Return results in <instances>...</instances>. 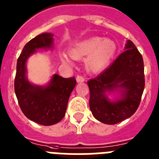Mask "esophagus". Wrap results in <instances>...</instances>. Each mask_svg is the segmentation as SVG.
Segmentation results:
<instances>
[{
    "instance_id": "obj_1",
    "label": "esophagus",
    "mask_w": 159,
    "mask_h": 159,
    "mask_svg": "<svg viewBox=\"0 0 159 159\" xmlns=\"http://www.w3.org/2000/svg\"><path fill=\"white\" fill-rule=\"evenodd\" d=\"M76 80H77L78 82H83V81H85V78H84L82 76L78 75L77 76V78H76Z\"/></svg>"
}]
</instances>
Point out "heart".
Listing matches in <instances>:
<instances>
[{
    "label": "heart",
    "mask_w": 159,
    "mask_h": 159,
    "mask_svg": "<svg viewBox=\"0 0 159 159\" xmlns=\"http://www.w3.org/2000/svg\"><path fill=\"white\" fill-rule=\"evenodd\" d=\"M118 45L113 39L102 37H92L75 42L69 49V54L73 59L85 60V67L88 72L98 73L106 69L115 56ZM64 63H71L66 55H61Z\"/></svg>",
    "instance_id": "1"
}]
</instances>
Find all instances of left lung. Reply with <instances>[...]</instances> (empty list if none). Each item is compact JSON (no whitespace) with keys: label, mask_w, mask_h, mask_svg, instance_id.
Masks as SVG:
<instances>
[{"label":"left lung","mask_w":159,"mask_h":159,"mask_svg":"<svg viewBox=\"0 0 159 159\" xmlns=\"http://www.w3.org/2000/svg\"><path fill=\"white\" fill-rule=\"evenodd\" d=\"M124 50L102 74L87 81L91 112L97 120L108 125L133 115L144 90L143 57L129 40ZM108 94L114 95V100L108 98Z\"/></svg>","instance_id":"left-lung-1"}]
</instances>
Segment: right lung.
<instances>
[{"mask_svg":"<svg viewBox=\"0 0 159 159\" xmlns=\"http://www.w3.org/2000/svg\"><path fill=\"white\" fill-rule=\"evenodd\" d=\"M53 34L44 33L24 46L16 63L14 89L22 112L40 125H52L64 118L70 93L76 85L75 78H64L53 74L45 85H34L27 78L26 62L37 49L53 48Z\"/></svg>","mask_w":159,"mask_h":159,"instance_id":"right-lung-1","label":"right lung"}]
</instances>
